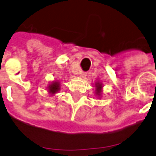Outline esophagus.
Wrapping results in <instances>:
<instances>
[{
    "instance_id": "1",
    "label": "esophagus",
    "mask_w": 156,
    "mask_h": 156,
    "mask_svg": "<svg viewBox=\"0 0 156 156\" xmlns=\"http://www.w3.org/2000/svg\"><path fill=\"white\" fill-rule=\"evenodd\" d=\"M80 76L82 77V78H85V77L87 76V73L86 72H81Z\"/></svg>"
}]
</instances>
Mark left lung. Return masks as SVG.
I'll return each instance as SVG.
<instances>
[{
    "label": "left lung",
    "mask_w": 156,
    "mask_h": 156,
    "mask_svg": "<svg viewBox=\"0 0 156 156\" xmlns=\"http://www.w3.org/2000/svg\"><path fill=\"white\" fill-rule=\"evenodd\" d=\"M101 84L99 83H97V94H99L101 92Z\"/></svg>",
    "instance_id": "1"
}]
</instances>
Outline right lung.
<instances>
[{
  "label": "right lung",
  "instance_id": "add662e5",
  "mask_svg": "<svg viewBox=\"0 0 156 156\" xmlns=\"http://www.w3.org/2000/svg\"><path fill=\"white\" fill-rule=\"evenodd\" d=\"M59 83H53L52 84H51L49 87V90L51 93H55L57 91H59Z\"/></svg>",
  "mask_w": 156,
  "mask_h": 156
}]
</instances>
